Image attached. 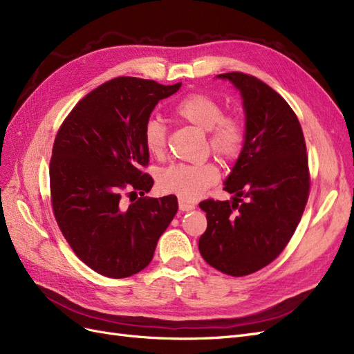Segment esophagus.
Here are the masks:
<instances>
[{
	"mask_svg": "<svg viewBox=\"0 0 354 354\" xmlns=\"http://www.w3.org/2000/svg\"><path fill=\"white\" fill-rule=\"evenodd\" d=\"M178 208H180V211H192V209H195V203L189 202L186 199H180L178 201Z\"/></svg>",
	"mask_w": 354,
	"mask_h": 354,
	"instance_id": "obj_1",
	"label": "esophagus"
}]
</instances>
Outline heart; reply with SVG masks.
I'll return each mask as SVG.
<instances>
[{
	"mask_svg": "<svg viewBox=\"0 0 354 354\" xmlns=\"http://www.w3.org/2000/svg\"><path fill=\"white\" fill-rule=\"evenodd\" d=\"M178 121L207 130L211 151L221 159H236L245 146V125L234 115L223 113L218 100L208 94L194 93L181 99L173 109ZM146 151L155 158H162L167 149V128L158 120H149L143 128ZM220 177L216 164L201 165L176 164L159 174L158 185L162 192L181 199H198Z\"/></svg>",
	"mask_w": 354,
	"mask_h": 354,
	"instance_id": "1",
	"label": "heart"
}]
</instances>
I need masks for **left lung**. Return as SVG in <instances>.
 Here are the masks:
<instances>
[{"label":"left lung","instance_id":"1","mask_svg":"<svg viewBox=\"0 0 354 354\" xmlns=\"http://www.w3.org/2000/svg\"><path fill=\"white\" fill-rule=\"evenodd\" d=\"M217 78L241 91L246 138L224 183L233 201L199 203L208 223L199 251L214 269L239 277L270 264L291 241L308 199V159L301 125L279 93L242 72Z\"/></svg>","mask_w":354,"mask_h":354}]
</instances>
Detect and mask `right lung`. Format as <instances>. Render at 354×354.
<instances>
[{"mask_svg":"<svg viewBox=\"0 0 354 354\" xmlns=\"http://www.w3.org/2000/svg\"><path fill=\"white\" fill-rule=\"evenodd\" d=\"M180 87L113 78L82 97L59 128L50 160L53 212L78 259L103 276L122 279L149 266L178 209L174 195L145 196L153 178L142 168L149 164L143 128L158 102Z\"/></svg>","mask_w":354,"mask_h":354,"instance_id":"1","label":"right lung"}]
</instances>
